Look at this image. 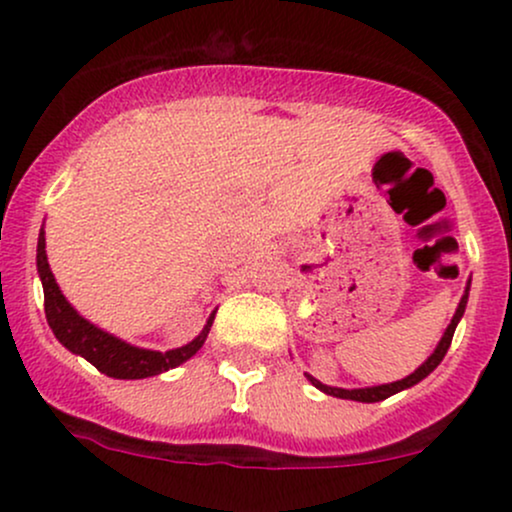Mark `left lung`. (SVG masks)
<instances>
[{"label": "left lung", "instance_id": "8db88e82", "mask_svg": "<svg viewBox=\"0 0 512 512\" xmlns=\"http://www.w3.org/2000/svg\"><path fill=\"white\" fill-rule=\"evenodd\" d=\"M469 286H472V279H469V281H467V286H464V293H462V298H460V305H457V310H455V315H452V320H450L448 330L443 332V337H440V342H438L436 349H433V354L428 356L426 361L421 363V366L414 370V373L407 375V378L395 380V383H385V385L354 387V390H344V387H332V385H325V383H320V380L313 378V375H308V373H305V378H308L310 383H313V385L317 387V390L325 392V395H332V397H339V399H354V402H366V404H370V402H380V399H387V397L397 395V392L407 390V387H414L416 383H421V380H424L426 375H431L433 370H436V368L440 366V361H443V356L448 354L450 342H452V334H455L457 322L462 320L464 308H467Z\"/></svg>", "mask_w": 512, "mask_h": 512}]
</instances>
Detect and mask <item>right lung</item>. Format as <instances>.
<instances>
[{
  "mask_svg": "<svg viewBox=\"0 0 512 512\" xmlns=\"http://www.w3.org/2000/svg\"><path fill=\"white\" fill-rule=\"evenodd\" d=\"M35 264H38V276L43 281L45 293V317H48L50 330L60 339L64 349L72 354L86 358L93 363L101 373L110 375L117 380H142L151 378V375L166 373L170 368H178L187 358H192L207 342V334L214 322L216 310L207 317V325L197 334L192 342L178 349L170 351H151L142 349V346H132L122 342L115 334L101 330L86 317H81L74 310V305L64 298V293L57 286L55 274H52L48 264V252H45V231L40 228L38 236V255H35Z\"/></svg>",
  "mask_w": 512,
  "mask_h": 512,
  "instance_id": "right-lung-1",
  "label": "right lung"
}]
</instances>
